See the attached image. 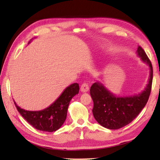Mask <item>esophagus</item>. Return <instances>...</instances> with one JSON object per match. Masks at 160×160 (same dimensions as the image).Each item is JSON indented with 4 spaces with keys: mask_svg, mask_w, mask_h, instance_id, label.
<instances>
[{
    "mask_svg": "<svg viewBox=\"0 0 160 160\" xmlns=\"http://www.w3.org/2000/svg\"><path fill=\"white\" fill-rule=\"evenodd\" d=\"M80 90L82 92H87L89 90V85L88 83L84 82L82 84V85L80 87Z\"/></svg>",
    "mask_w": 160,
    "mask_h": 160,
    "instance_id": "obj_1",
    "label": "esophagus"
}]
</instances>
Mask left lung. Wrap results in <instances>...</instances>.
<instances>
[{"instance_id":"obj_1","label":"left lung","mask_w":160,"mask_h":160,"mask_svg":"<svg viewBox=\"0 0 160 160\" xmlns=\"http://www.w3.org/2000/svg\"><path fill=\"white\" fill-rule=\"evenodd\" d=\"M137 53L142 61L149 65L150 69L148 84L141 93L131 97H116L101 83L94 82L91 86L90 95L94 102L93 116L103 127L112 130L123 128L136 118L147 104L152 83V66L140 46Z\"/></svg>"}]
</instances>
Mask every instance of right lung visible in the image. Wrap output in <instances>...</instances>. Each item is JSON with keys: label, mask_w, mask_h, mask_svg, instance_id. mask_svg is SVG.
Masks as SVG:
<instances>
[{"label": "right lung", "mask_w": 160, "mask_h": 160, "mask_svg": "<svg viewBox=\"0 0 160 160\" xmlns=\"http://www.w3.org/2000/svg\"><path fill=\"white\" fill-rule=\"evenodd\" d=\"M79 85L73 83L66 88L61 96L47 109L37 112H31L21 109L14 102L15 107L22 116L39 131H56L61 128L66 121L70 102L79 92Z\"/></svg>", "instance_id": "right-lung-1"}]
</instances>
